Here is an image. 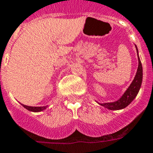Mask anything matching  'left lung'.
I'll list each match as a JSON object with an SVG mask.
<instances>
[{"instance_id":"8db88e82","label":"left lung","mask_w":153,"mask_h":153,"mask_svg":"<svg viewBox=\"0 0 153 153\" xmlns=\"http://www.w3.org/2000/svg\"><path fill=\"white\" fill-rule=\"evenodd\" d=\"M136 51H137V48H136ZM137 54H138V51H137ZM138 61L139 66L135 79L131 82V84L130 85V87H128V90L123 94V96L116 102L102 103L101 104L102 106L110 109V110H120V109H123V108H126L127 106H128L131 103V101L136 98V96L138 94L139 90L141 87L142 79H143V69H142L141 62H140L139 56Z\"/></svg>"}]
</instances>
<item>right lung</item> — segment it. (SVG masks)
Listing matches in <instances>:
<instances>
[{
  "label": "right lung",
  "mask_w": 153,
  "mask_h": 153,
  "mask_svg": "<svg viewBox=\"0 0 153 153\" xmlns=\"http://www.w3.org/2000/svg\"><path fill=\"white\" fill-rule=\"evenodd\" d=\"M22 106L25 108H26L27 110L30 111H34V112H38V111H41L45 110L46 107H30V106H26V105L22 104Z\"/></svg>",
  "instance_id": "obj_1"
}]
</instances>
